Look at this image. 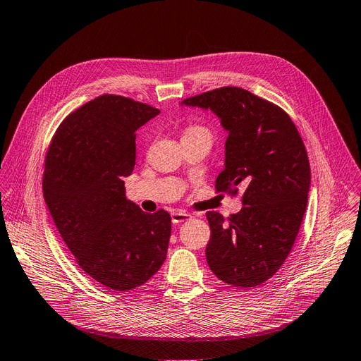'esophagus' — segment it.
<instances>
[{
	"label": "esophagus",
	"instance_id": "34e87169",
	"mask_svg": "<svg viewBox=\"0 0 361 361\" xmlns=\"http://www.w3.org/2000/svg\"><path fill=\"white\" fill-rule=\"evenodd\" d=\"M192 216L190 214V213H186V212H171V221L175 223V225H179V223H182V221H186V220H190Z\"/></svg>",
	"mask_w": 361,
	"mask_h": 361
}]
</instances>
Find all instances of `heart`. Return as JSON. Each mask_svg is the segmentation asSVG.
Listing matches in <instances>:
<instances>
[{
	"label": "heart",
	"instance_id": "1",
	"mask_svg": "<svg viewBox=\"0 0 361 361\" xmlns=\"http://www.w3.org/2000/svg\"><path fill=\"white\" fill-rule=\"evenodd\" d=\"M191 135H209L210 136V132L207 128H204V126H190L185 130L183 136H191Z\"/></svg>",
	"mask_w": 361,
	"mask_h": 361
}]
</instances>
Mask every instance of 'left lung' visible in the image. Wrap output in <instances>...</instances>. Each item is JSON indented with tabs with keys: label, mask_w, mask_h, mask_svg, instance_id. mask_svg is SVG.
Here are the masks:
<instances>
[{
	"label": "left lung",
	"mask_w": 361,
	"mask_h": 361,
	"mask_svg": "<svg viewBox=\"0 0 361 361\" xmlns=\"http://www.w3.org/2000/svg\"><path fill=\"white\" fill-rule=\"evenodd\" d=\"M180 106L219 117L228 140L216 190H244L239 213L228 220L217 212L205 214L212 229L209 267L229 285H260L286 260L305 213L312 173L301 136L281 107L243 88L223 87Z\"/></svg>",
	"instance_id": "left-lung-1"
}]
</instances>
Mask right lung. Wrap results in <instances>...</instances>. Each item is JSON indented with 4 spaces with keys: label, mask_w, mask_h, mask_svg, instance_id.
<instances>
[{
    "label": "right lung",
    "mask_w": 361,
    "mask_h": 361,
    "mask_svg": "<svg viewBox=\"0 0 361 361\" xmlns=\"http://www.w3.org/2000/svg\"><path fill=\"white\" fill-rule=\"evenodd\" d=\"M160 110L99 95L68 114L47 152L44 198L76 263L113 290L144 285L166 260L171 219L129 201L135 132Z\"/></svg>",
    "instance_id": "right-lung-1"
}]
</instances>
